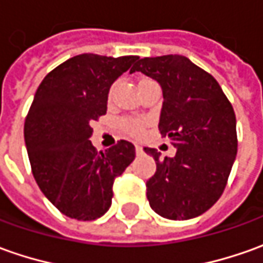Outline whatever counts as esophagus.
<instances>
[{"mask_svg": "<svg viewBox=\"0 0 263 263\" xmlns=\"http://www.w3.org/2000/svg\"><path fill=\"white\" fill-rule=\"evenodd\" d=\"M135 151H137V154H142V146L135 145Z\"/></svg>", "mask_w": 263, "mask_h": 263, "instance_id": "esophagus-1", "label": "esophagus"}]
</instances>
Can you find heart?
<instances>
[{
	"instance_id": "b5f03b06",
	"label": "heart",
	"mask_w": 263,
	"mask_h": 263,
	"mask_svg": "<svg viewBox=\"0 0 263 263\" xmlns=\"http://www.w3.org/2000/svg\"><path fill=\"white\" fill-rule=\"evenodd\" d=\"M146 80L149 79H142L139 83H142V82H146ZM110 93H112V90H110ZM144 121H141L138 118H124V119H121V122H119V126H121V129L125 132V134H128V135H132V137H138L142 134V129H144Z\"/></svg>"
}]
</instances>
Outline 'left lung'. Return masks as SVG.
Segmentation results:
<instances>
[{
  "mask_svg": "<svg viewBox=\"0 0 263 263\" xmlns=\"http://www.w3.org/2000/svg\"><path fill=\"white\" fill-rule=\"evenodd\" d=\"M131 73L142 71L162 89L158 129L177 148L160 157L146 181V199L155 213L189 220L213 206L224 192L237 153L236 117L232 103L210 73L180 54L137 59Z\"/></svg>",
  "mask_w": 263,
  "mask_h": 263,
  "instance_id": "8db88e82",
  "label": "left lung"
}]
</instances>
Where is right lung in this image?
I'll list each match as a JSON object with an SVG mask.
<instances>
[{"instance_id": "add662e5", "label": "right lung", "mask_w": 263, "mask_h": 263, "mask_svg": "<svg viewBox=\"0 0 263 263\" xmlns=\"http://www.w3.org/2000/svg\"><path fill=\"white\" fill-rule=\"evenodd\" d=\"M137 59L79 54L50 71L35 92L24 122L31 173L67 217L89 221L106 213L115 178L135 158L129 141L103 153L89 138L90 124L106 114L109 87Z\"/></svg>"}]
</instances>
